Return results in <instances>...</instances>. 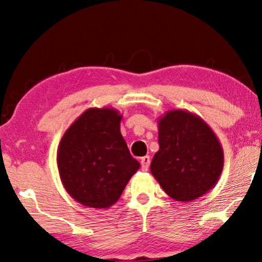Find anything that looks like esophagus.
Segmentation results:
<instances>
[{"label": "esophagus", "instance_id": "34e87169", "mask_svg": "<svg viewBox=\"0 0 262 262\" xmlns=\"http://www.w3.org/2000/svg\"><path fill=\"white\" fill-rule=\"evenodd\" d=\"M150 163H151L150 157L148 156L143 157V158L140 159V164H142V171L146 172L148 170V166H150Z\"/></svg>", "mask_w": 262, "mask_h": 262}]
</instances>
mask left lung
<instances>
[{
  "instance_id": "left-lung-1",
  "label": "left lung",
  "mask_w": 262,
  "mask_h": 262,
  "mask_svg": "<svg viewBox=\"0 0 262 262\" xmlns=\"http://www.w3.org/2000/svg\"><path fill=\"white\" fill-rule=\"evenodd\" d=\"M158 142L150 170L168 196L187 203L215 186L224 168L223 146L198 115L165 112L158 118Z\"/></svg>"
}]
</instances>
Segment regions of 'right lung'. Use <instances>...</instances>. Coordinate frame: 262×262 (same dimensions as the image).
Segmentation results:
<instances>
[{
	"label": "right lung",
	"instance_id": "right-lung-1",
	"mask_svg": "<svg viewBox=\"0 0 262 262\" xmlns=\"http://www.w3.org/2000/svg\"><path fill=\"white\" fill-rule=\"evenodd\" d=\"M122 118L114 107H90L59 142V178L70 196L84 206L111 207L140 166L120 134Z\"/></svg>",
	"mask_w": 262,
	"mask_h": 262
}]
</instances>
